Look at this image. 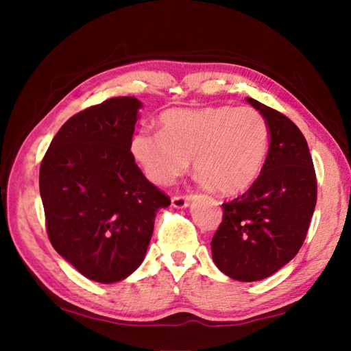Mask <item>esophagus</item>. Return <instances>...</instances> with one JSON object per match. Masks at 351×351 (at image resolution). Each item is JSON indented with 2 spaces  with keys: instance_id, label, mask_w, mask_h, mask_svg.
<instances>
[{
  "instance_id": "obj_1",
  "label": "esophagus",
  "mask_w": 351,
  "mask_h": 351,
  "mask_svg": "<svg viewBox=\"0 0 351 351\" xmlns=\"http://www.w3.org/2000/svg\"><path fill=\"white\" fill-rule=\"evenodd\" d=\"M190 201H192V195H176V197L171 198V206L176 207V209H184L187 207Z\"/></svg>"
}]
</instances>
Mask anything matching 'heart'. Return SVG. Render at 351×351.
<instances>
[{
	"label": "heart",
	"mask_w": 351,
	"mask_h": 351,
	"mask_svg": "<svg viewBox=\"0 0 351 351\" xmlns=\"http://www.w3.org/2000/svg\"><path fill=\"white\" fill-rule=\"evenodd\" d=\"M161 127L142 128L130 141L136 164L159 186L173 182L193 159L206 184L223 195H239L257 181L268 156V121L252 106L169 110Z\"/></svg>",
	"instance_id": "heart-1"
}]
</instances>
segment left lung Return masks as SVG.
<instances>
[{
	"label": "left lung",
	"instance_id": "8db88e82",
	"mask_svg": "<svg viewBox=\"0 0 351 351\" xmlns=\"http://www.w3.org/2000/svg\"><path fill=\"white\" fill-rule=\"evenodd\" d=\"M246 100L268 121L269 150L257 181L223 204L212 258L234 280L257 282L293 260L304 245L317 182L306 139L295 123L255 99Z\"/></svg>",
	"mask_w": 351,
	"mask_h": 351
}]
</instances>
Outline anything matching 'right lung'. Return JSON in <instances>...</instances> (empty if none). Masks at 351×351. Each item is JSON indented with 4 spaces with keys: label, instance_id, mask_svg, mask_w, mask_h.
<instances>
[{
    "label": "right lung",
    "instance_id": "right-lung-1",
    "mask_svg": "<svg viewBox=\"0 0 351 351\" xmlns=\"http://www.w3.org/2000/svg\"><path fill=\"white\" fill-rule=\"evenodd\" d=\"M142 104L112 97L58 130L40 165L51 245L90 280L114 283L144 261L154 217L170 198L130 152Z\"/></svg>",
    "mask_w": 351,
    "mask_h": 351
}]
</instances>
